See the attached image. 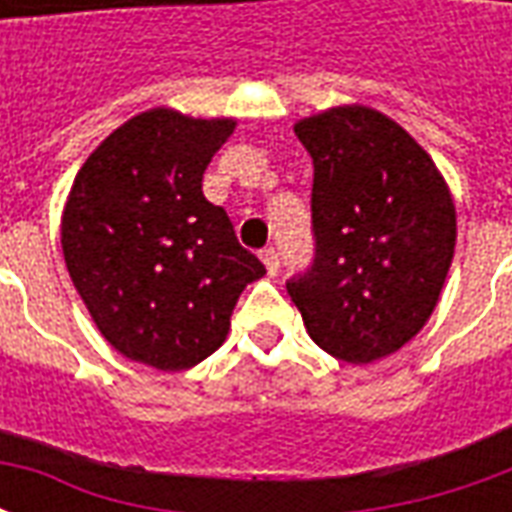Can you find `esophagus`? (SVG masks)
I'll list each match as a JSON object with an SVG mask.
<instances>
[{
	"label": "esophagus",
	"mask_w": 512,
	"mask_h": 512,
	"mask_svg": "<svg viewBox=\"0 0 512 512\" xmlns=\"http://www.w3.org/2000/svg\"><path fill=\"white\" fill-rule=\"evenodd\" d=\"M263 266H266L268 277H277L279 274V255L274 252V249H263Z\"/></svg>",
	"instance_id": "esophagus-1"
}]
</instances>
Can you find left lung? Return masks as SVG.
<instances>
[{"mask_svg":"<svg viewBox=\"0 0 512 512\" xmlns=\"http://www.w3.org/2000/svg\"><path fill=\"white\" fill-rule=\"evenodd\" d=\"M315 167L312 266L288 279L326 354L370 365L425 326L455 252V202L406 128L348 104L293 126Z\"/></svg>","mask_w":512,"mask_h":512,"instance_id":"1","label":"left lung"}]
</instances>
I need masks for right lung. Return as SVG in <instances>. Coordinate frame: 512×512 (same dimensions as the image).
I'll use <instances>...</instances> for the list:
<instances>
[{
    "label": "right lung",
    "mask_w": 512,
    "mask_h": 512,
    "mask_svg": "<svg viewBox=\"0 0 512 512\" xmlns=\"http://www.w3.org/2000/svg\"><path fill=\"white\" fill-rule=\"evenodd\" d=\"M233 117L150 109L95 147L62 211V255L98 332L164 373L200 365L230 332L241 290L266 274L205 200L202 172Z\"/></svg>",
    "instance_id": "obj_1"
}]
</instances>
